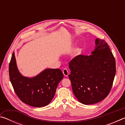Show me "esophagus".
<instances>
[{
	"label": "esophagus",
	"instance_id": "obj_1",
	"mask_svg": "<svg viewBox=\"0 0 125 125\" xmlns=\"http://www.w3.org/2000/svg\"><path fill=\"white\" fill-rule=\"evenodd\" d=\"M62 72L63 73V74H64V75L65 76V77H67V76L69 74V71H68V69L66 68L63 69Z\"/></svg>",
	"mask_w": 125,
	"mask_h": 125
}]
</instances>
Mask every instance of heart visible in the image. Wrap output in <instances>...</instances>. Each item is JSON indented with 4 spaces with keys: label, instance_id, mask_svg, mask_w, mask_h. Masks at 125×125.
Instances as JSON below:
<instances>
[{
    "label": "heart",
    "instance_id": "obj_1",
    "mask_svg": "<svg viewBox=\"0 0 125 125\" xmlns=\"http://www.w3.org/2000/svg\"><path fill=\"white\" fill-rule=\"evenodd\" d=\"M77 52H80V48H79V49H78Z\"/></svg>",
    "mask_w": 125,
    "mask_h": 125
}]
</instances>
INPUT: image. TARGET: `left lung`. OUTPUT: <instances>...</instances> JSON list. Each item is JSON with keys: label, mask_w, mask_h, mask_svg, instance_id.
<instances>
[{"label": "left lung", "mask_w": 125, "mask_h": 125, "mask_svg": "<svg viewBox=\"0 0 125 125\" xmlns=\"http://www.w3.org/2000/svg\"><path fill=\"white\" fill-rule=\"evenodd\" d=\"M92 55L79 54L71 61L68 75L73 92L80 103L90 105L108 95L116 74V62L105 40L97 39Z\"/></svg>", "instance_id": "obj_1"}]
</instances>
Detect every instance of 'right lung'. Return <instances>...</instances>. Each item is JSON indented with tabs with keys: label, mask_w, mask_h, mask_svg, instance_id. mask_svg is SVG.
<instances>
[{
	"label": "right lung",
	"mask_w": 125,
	"mask_h": 125,
	"mask_svg": "<svg viewBox=\"0 0 125 125\" xmlns=\"http://www.w3.org/2000/svg\"><path fill=\"white\" fill-rule=\"evenodd\" d=\"M9 73L12 87L23 103L33 107L47 105L54 96L58 83L63 78L60 69H47L33 78L21 74L13 52L9 63Z\"/></svg>",
	"instance_id": "add662e5"
}]
</instances>
